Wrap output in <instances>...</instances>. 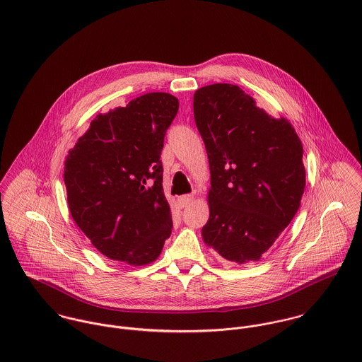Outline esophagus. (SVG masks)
<instances>
[{"label": "esophagus", "instance_id": "1", "mask_svg": "<svg viewBox=\"0 0 362 362\" xmlns=\"http://www.w3.org/2000/svg\"><path fill=\"white\" fill-rule=\"evenodd\" d=\"M192 201H194V195H184L178 198V204L181 207L188 206Z\"/></svg>", "mask_w": 362, "mask_h": 362}]
</instances>
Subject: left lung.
I'll list each match as a JSON object with an SVG mask.
<instances>
[{"label":"left lung","instance_id":"left-lung-1","mask_svg":"<svg viewBox=\"0 0 362 362\" xmlns=\"http://www.w3.org/2000/svg\"><path fill=\"white\" fill-rule=\"evenodd\" d=\"M194 117L210 168L204 243L230 262H258L301 205L303 144L287 118H273L237 85L198 89Z\"/></svg>","mask_w":362,"mask_h":362}]
</instances>
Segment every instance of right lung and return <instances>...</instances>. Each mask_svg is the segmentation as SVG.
<instances>
[{
  "label": "right lung",
  "mask_w": 362,
  "mask_h": 362,
  "mask_svg": "<svg viewBox=\"0 0 362 362\" xmlns=\"http://www.w3.org/2000/svg\"><path fill=\"white\" fill-rule=\"evenodd\" d=\"M178 99L153 92L99 114L65 158L74 221L111 260L145 266L171 235L161 149Z\"/></svg>",
  "instance_id": "add662e5"
}]
</instances>
